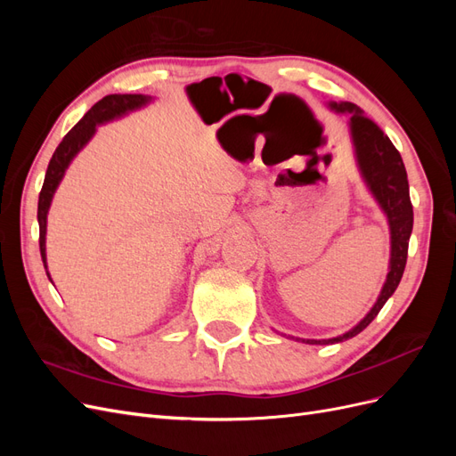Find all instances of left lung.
I'll return each mask as SVG.
<instances>
[{
	"instance_id": "left-lung-1",
	"label": "left lung",
	"mask_w": 456,
	"mask_h": 456,
	"mask_svg": "<svg viewBox=\"0 0 456 456\" xmlns=\"http://www.w3.org/2000/svg\"><path fill=\"white\" fill-rule=\"evenodd\" d=\"M329 110L337 114H348V131L354 146V158L357 171H360L370 196L379 203L380 211L388 220L390 228V265L386 281L380 289V295L372 308L365 314L363 320L354 325L346 333L333 338H295L305 344H337L348 340L375 320L382 306L386 305L397 289L407 262L409 238L412 232V205L409 198V181L402 156L392 144V141L382 133L375 121H370L363 110L352 102H335L330 101Z\"/></svg>"
}]
</instances>
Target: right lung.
I'll use <instances>...</instances> for the list:
<instances>
[{
    "label": "right lung",
    "mask_w": 456,
    "mask_h": 456,
    "mask_svg": "<svg viewBox=\"0 0 456 456\" xmlns=\"http://www.w3.org/2000/svg\"><path fill=\"white\" fill-rule=\"evenodd\" d=\"M150 102H151V96H148V94H108L102 101L96 102L89 110V112L76 123L74 129L64 136L62 142L57 146V150H54V154L49 161L47 173H45L44 188H41V191H39V201H37L39 251H41V258H44L45 270H47V247H45L47 215H49V207H51L54 191H57L61 181L64 178L66 169L70 167L74 158L93 139L96 133V127L102 126V123L127 116V114L134 112V110L144 108ZM47 278L51 280L49 272H47Z\"/></svg>",
    "instance_id": "add662e5"
}]
</instances>
